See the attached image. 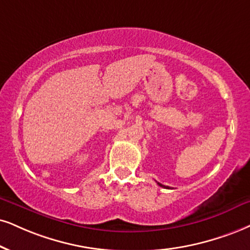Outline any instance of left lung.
Instances as JSON below:
<instances>
[{
    "label": "left lung",
    "instance_id": "left-lung-1",
    "mask_svg": "<svg viewBox=\"0 0 250 250\" xmlns=\"http://www.w3.org/2000/svg\"><path fill=\"white\" fill-rule=\"evenodd\" d=\"M158 184H159V186H160V187H162V188H166V189H168V187L163 186V184H161V183H159V182H158Z\"/></svg>",
    "mask_w": 250,
    "mask_h": 250
}]
</instances>
